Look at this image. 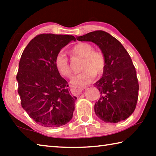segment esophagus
Listing matches in <instances>:
<instances>
[{"instance_id":"34e87169","label":"esophagus","mask_w":156,"mask_h":156,"mask_svg":"<svg viewBox=\"0 0 156 156\" xmlns=\"http://www.w3.org/2000/svg\"><path fill=\"white\" fill-rule=\"evenodd\" d=\"M86 87H74V86H71V91H72L74 94H78L80 92L84 90V89H86Z\"/></svg>"}]
</instances>
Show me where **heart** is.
<instances>
[{"label": "heart", "mask_w": 156, "mask_h": 156, "mask_svg": "<svg viewBox=\"0 0 156 156\" xmlns=\"http://www.w3.org/2000/svg\"><path fill=\"white\" fill-rule=\"evenodd\" d=\"M71 52L73 55L84 58L82 69L83 72L75 74L71 78L70 83L74 86H83L90 83L95 76H100L106 67V58L99 50H94L91 44L81 42L76 44ZM56 69L60 75L69 77L72 74L68 57L63 52H59L54 60Z\"/></svg>", "instance_id": "b5f03b06"}]
</instances>
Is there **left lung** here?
<instances>
[{
    "label": "left lung",
    "mask_w": 156,
    "mask_h": 156,
    "mask_svg": "<svg viewBox=\"0 0 156 156\" xmlns=\"http://www.w3.org/2000/svg\"><path fill=\"white\" fill-rule=\"evenodd\" d=\"M76 39L96 44L106 58L103 74L94 84L100 94L94 106L96 115L105 122L125 120L136 109L139 90L136 69L128 52L117 39L102 30Z\"/></svg>",
    "instance_id": "obj_1"
}]
</instances>
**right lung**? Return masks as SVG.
<instances>
[{"label": "right lung", "mask_w": 156, "mask_h": 156, "mask_svg": "<svg viewBox=\"0 0 156 156\" xmlns=\"http://www.w3.org/2000/svg\"><path fill=\"white\" fill-rule=\"evenodd\" d=\"M74 36L42 34L25 47L16 80L21 106L31 118L44 127H58L72 120L76 98L56 69L55 57Z\"/></svg>", "instance_id": "obj_1"}]
</instances>
